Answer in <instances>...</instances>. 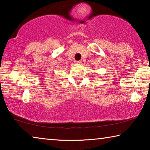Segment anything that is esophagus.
Returning a JSON list of instances; mask_svg holds the SVG:
<instances>
[{
	"mask_svg": "<svg viewBox=\"0 0 150 150\" xmlns=\"http://www.w3.org/2000/svg\"><path fill=\"white\" fill-rule=\"evenodd\" d=\"M75 63H77V64H81V61H75Z\"/></svg>",
	"mask_w": 150,
	"mask_h": 150,
	"instance_id": "esophagus-1",
	"label": "esophagus"
}]
</instances>
